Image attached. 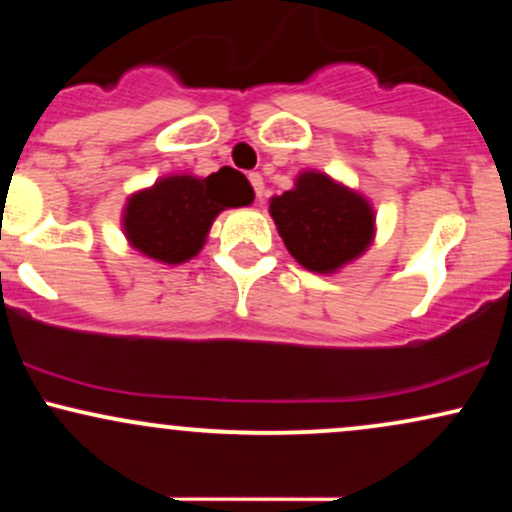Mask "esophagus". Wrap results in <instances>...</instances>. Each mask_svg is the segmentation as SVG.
I'll return each mask as SVG.
<instances>
[{"instance_id":"34e87169","label":"esophagus","mask_w":512,"mask_h":512,"mask_svg":"<svg viewBox=\"0 0 512 512\" xmlns=\"http://www.w3.org/2000/svg\"><path fill=\"white\" fill-rule=\"evenodd\" d=\"M250 182H252V187H255L257 202H262V195H264V180H262V175H260V173H250Z\"/></svg>"}]
</instances>
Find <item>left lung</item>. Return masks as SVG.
<instances>
[{
	"label": "left lung",
	"mask_w": 512,
	"mask_h": 512,
	"mask_svg": "<svg viewBox=\"0 0 512 512\" xmlns=\"http://www.w3.org/2000/svg\"><path fill=\"white\" fill-rule=\"evenodd\" d=\"M269 214L293 260L315 274H337L375 240L368 197L320 170H301L291 190L269 199Z\"/></svg>",
	"instance_id": "obj_1"
}]
</instances>
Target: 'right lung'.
<instances>
[{
    "label": "right lung",
    "instance_id": "obj_1",
    "mask_svg": "<svg viewBox=\"0 0 512 512\" xmlns=\"http://www.w3.org/2000/svg\"><path fill=\"white\" fill-rule=\"evenodd\" d=\"M255 192L248 178L221 168L209 178L170 173L127 197L122 233L129 248L161 264L190 262L207 243L211 223L223 209L250 207Z\"/></svg>",
    "mask_w": 512,
    "mask_h": 512
}]
</instances>
